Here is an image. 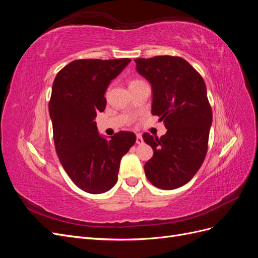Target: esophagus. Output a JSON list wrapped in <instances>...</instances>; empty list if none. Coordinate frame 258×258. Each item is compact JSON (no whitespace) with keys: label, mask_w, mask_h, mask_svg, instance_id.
<instances>
[{"label":"esophagus","mask_w":258,"mask_h":258,"mask_svg":"<svg viewBox=\"0 0 258 258\" xmlns=\"http://www.w3.org/2000/svg\"><path fill=\"white\" fill-rule=\"evenodd\" d=\"M143 139H142V136L141 135H138L137 136V144H139V145H141V144H143Z\"/></svg>","instance_id":"1"}]
</instances>
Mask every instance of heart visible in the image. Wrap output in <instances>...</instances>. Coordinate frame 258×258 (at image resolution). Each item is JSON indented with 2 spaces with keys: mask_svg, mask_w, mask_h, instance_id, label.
I'll use <instances>...</instances> for the list:
<instances>
[{
  "mask_svg": "<svg viewBox=\"0 0 258 258\" xmlns=\"http://www.w3.org/2000/svg\"><path fill=\"white\" fill-rule=\"evenodd\" d=\"M141 81H132L131 83H130V85H134V84H137V83H140Z\"/></svg>",
  "mask_w": 258,
  "mask_h": 258,
  "instance_id": "obj_1",
  "label": "heart"
}]
</instances>
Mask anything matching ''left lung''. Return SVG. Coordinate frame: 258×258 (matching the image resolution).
<instances>
[{
    "label": "left lung",
    "mask_w": 258,
    "mask_h": 258,
    "mask_svg": "<svg viewBox=\"0 0 258 258\" xmlns=\"http://www.w3.org/2000/svg\"><path fill=\"white\" fill-rule=\"evenodd\" d=\"M135 61L137 71L152 85V114L159 116L167 128L160 138L143 135L154 151L144 166L145 175L158 188L175 189L190 181L206 158L212 124L206 84L181 57Z\"/></svg>",
    "instance_id": "1"
}]
</instances>
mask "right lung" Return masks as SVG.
I'll return each mask as SVG.
<instances>
[{"mask_svg": "<svg viewBox=\"0 0 258 258\" xmlns=\"http://www.w3.org/2000/svg\"><path fill=\"white\" fill-rule=\"evenodd\" d=\"M130 59H80L60 70L52 84L49 115L53 142L66 172L89 194L110 190L117 182L122 156L136 143L131 131L111 140L99 136L95 118L105 110L104 93Z\"/></svg>", "mask_w": 258, "mask_h": 258, "instance_id": "add662e5", "label": "right lung"}]
</instances>
